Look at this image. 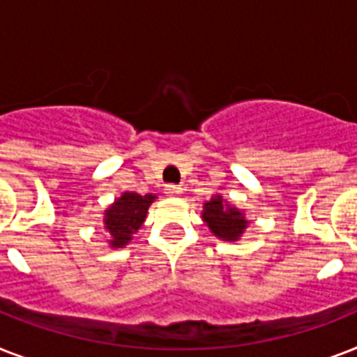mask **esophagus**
<instances>
[{
  "instance_id": "34e87169",
  "label": "esophagus",
  "mask_w": 357,
  "mask_h": 357,
  "mask_svg": "<svg viewBox=\"0 0 357 357\" xmlns=\"http://www.w3.org/2000/svg\"><path fill=\"white\" fill-rule=\"evenodd\" d=\"M165 195H167V196H179V195H181V187H178V185H167V187H165Z\"/></svg>"
}]
</instances>
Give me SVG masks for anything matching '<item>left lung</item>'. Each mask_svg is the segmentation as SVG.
Segmentation results:
<instances>
[{
  "mask_svg": "<svg viewBox=\"0 0 357 357\" xmlns=\"http://www.w3.org/2000/svg\"><path fill=\"white\" fill-rule=\"evenodd\" d=\"M202 220L215 237L226 243H237L250 224L246 213L224 200L220 195L211 196V200L204 202Z\"/></svg>",
  "mask_w": 357,
  "mask_h": 357,
  "instance_id": "left-lung-1",
  "label": "left lung"
}]
</instances>
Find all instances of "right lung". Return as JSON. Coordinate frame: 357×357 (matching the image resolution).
<instances>
[{
	"label": "right lung",
	"instance_id": "obj_1",
	"mask_svg": "<svg viewBox=\"0 0 357 357\" xmlns=\"http://www.w3.org/2000/svg\"><path fill=\"white\" fill-rule=\"evenodd\" d=\"M155 200V195L142 196L126 190L103 211V229L107 231L109 248H126L133 241V235L144 224L148 209Z\"/></svg>",
	"mask_w": 357,
	"mask_h": 357
}]
</instances>
